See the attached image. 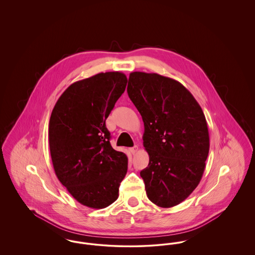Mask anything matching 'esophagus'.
<instances>
[{"mask_svg":"<svg viewBox=\"0 0 255 255\" xmlns=\"http://www.w3.org/2000/svg\"><path fill=\"white\" fill-rule=\"evenodd\" d=\"M137 151H138V147L136 145L133 146L132 148H130V152H131L133 155H134Z\"/></svg>","mask_w":255,"mask_h":255,"instance_id":"1","label":"esophagus"}]
</instances>
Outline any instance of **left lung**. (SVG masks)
<instances>
[{
	"label": "left lung",
	"instance_id": "obj_1",
	"mask_svg": "<svg viewBox=\"0 0 255 255\" xmlns=\"http://www.w3.org/2000/svg\"><path fill=\"white\" fill-rule=\"evenodd\" d=\"M127 93L144 123L148 166L140 171L148 199L160 207L183 202L201 181L209 152L204 112L177 80L130 73Z\"/></svg>",
	"mask_w": 255,
	"mask_h": 255
}]
</instances>
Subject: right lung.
I'll use <instances>...</instances> for the list:
<instances>
[{
	"label": "right lung",
	"instance_id": "obj_1",
	"mask_svg": "<svg viewBox=\"0 0 255 255\" xmlns=\"http://www.w3.org/2000/svg\"><path fill=\"white\" fill-rule=\"evenodd\" d=\"M126 85L124 73H97L69 86L51 112L54 172L70 194L91 208H105L117 201L127 173L128 158L112 147L105 124Z\"/></svg>",
	"mask_w": 255,
	"mask_h": 255
}]
</instances>
